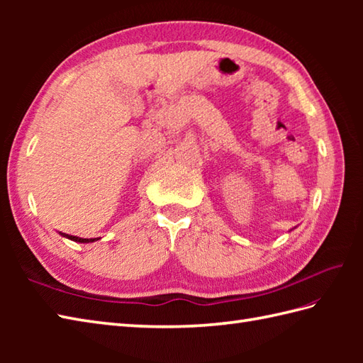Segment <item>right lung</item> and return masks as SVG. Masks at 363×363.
Returning <instances> with one entry per match:
<instances>
[{
	"label": "right lung",
	"instance_id": "1",
	"mask_svg": "<svg viewBox=\"0 0 363 363\" xmlns=\"http://www.w3.org/2000/svg\"><path fill=\"white\" fill-rule=\"evenodd\" d=\"M62 234V233H60ZM64 237H67V238H70V240H73V242H78V243H90V242H95V240H98V238H81V237H76V235H68V234H62Z\"/></svg>",
	"mask_w": 363,
	"mask_h": 363
}]
</instances>
